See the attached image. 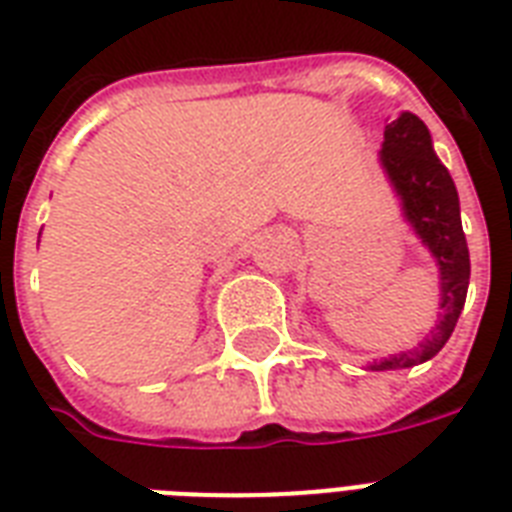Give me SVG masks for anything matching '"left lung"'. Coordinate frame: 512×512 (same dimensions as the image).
<instances>
[{
  "instance_id": "1",
  "label": "left lung",
  "mask_w": 512,
  "mask_h": 512,
  "mask_svg": "<svg viewBox=\"0 0 512 512\" xmlns=\"http://www.w3.org/2000/svg\"><path fill=\"white\" fill-rule=\"evenodd\" d=\"M382 167L404 201V215L433 252L441 271V321L409 353L374 361L372 372L422 364L444 348L465 308L470 281V255L460 220V196L444 164L433 154L428 127L414 114H401L385 127Z\"/></svg>"
}]
</instances>
